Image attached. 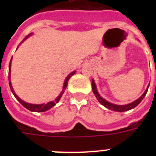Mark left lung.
I'll return each mask as SVG.
<instances>
[{
  "label": "left lung",
  "mask_w": 156,
  "mask_h": 156,
  "mask_svg": "<svg viewBox=\"0 0 156 156\" xmlns=\"http://www.w3.org/2000/svg\"><path fill=\"white\" fill-rule=\"evenodd\" d=\"M91 87H92V90H93V93H94V95H95V97H96V99H97L98 101H99L100 104H103V105H104L105 108H107L108 109H110V110H112V111H115V112H122L129 111V110H130V109L134 108L136 106H138V104H140L141 101L143 100V98L145 97V95H147V93L149 85H148L147 88L145 91H144V93H143V95H141L140 97L138 98V100H134L133 102L130 103V104H124V105H118V104H112V103L107 101L106 100H104V98L101 97L100 94H99V92H98L97 87H96V85H95L94 79H92V82H91Z\"/></svg>",
  "instance_id": "obj_1"
}]
</instances>
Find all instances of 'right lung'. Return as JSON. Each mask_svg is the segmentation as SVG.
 I'll return each instance as SVG.
<instances>
[{"label":"right lung","mask_w":156,"mask_h":156,"mask_svg":"<svg viewBox=\"0 0 156 156\" xmlns=\"http://www.w3.org/2000/svg\"><path fill=\"white\" fill-rule=\"evenodd\" d=\"M32 35V33H30L28 35L26 36V38L24 40H23V42L24 40H26L27 39L29 36ZM11 61H12V58L10 60V62H9V87H10V90L13 93V95H14V97L18 100V101L20 103L23 107H25L26 108L28 109V110H30L31 112H45V111H48V110H49L50 108H52V107H54L56 105V104L59 102V100L61 98L62 95H63V93L65 92V89L67 87V85H68V81L69 79L72 77V76L75 73L76 71H73L72 73H70L69 74L67 77H66V80L64 82V85H63V89L61 90V92L60 93V95H59L58 97H56V99L54 101H50V102L47 103V104H29V103H27L25 101H23V100H21L20 98L18 97V95H16V93L14 92V90L13 89V87H12V84H11V81H10V69H11Z\"/></svg>","instance_id":"1"}]
</instances>
